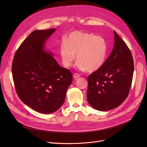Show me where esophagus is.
Here are the masks:
<instances>
[{
  "mask_svg": "<svg viewBox=\"0 0 147 147\" xmlns=\"http://www.w3.org/2000/svg\"><path fill=\"white\" fill-rule=\"evenodd\" d=\"M73 77H74V79H78V78H80V76L79 74H78V73H75V74H74Z\"/></svg>",
  "mask_w": 147,
  "mask_h": 147,
  "instance_id": "obj_1",
  "label": "esophagus"
}]
</instances>
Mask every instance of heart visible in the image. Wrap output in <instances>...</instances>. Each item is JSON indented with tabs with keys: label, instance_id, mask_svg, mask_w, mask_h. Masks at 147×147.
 Wrapping results in <instances>:
<instances>
[{
	"label": "heart",
	"instance_id": "b5f03b06",
	"mask_svg": "<svg viewBox=\"0 0 147 147\" xmlns=\"http://www.w3.org/2000/svg\"><path fill=\"white\" fill-rule=\"evenodd\" d=\"M108 52L105 38L100 36L75 31L69 33L62 40L59 52L62 63L67 67H70L76 59L77 67L82 71L95 72L104 65Z\"/></svg>",
	"mask_w": 147,
	"mask_h": 147
}]
</instances>
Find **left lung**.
<instances>
[{
	"instance_id": "1",
	"label": "left lung",
	"mask_w": 147,
	"mask_h": 147,
	"mask_svg": "<svg viewBox=\"0 0 147 147\" xmlns=\"http://www.w3.org/2000/svg\"><path fill=\"white\" fill-rule=\"evenodd\" d=\"M114 48L104 65L88 78V103L105 111L115 109L125 101L132 82L134 65L126 43L114 31Z\"/></svg>"
}]
</instances>
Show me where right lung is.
Segmentation results:
<instances>
[{"label": "right lung", "mask_w": 147, "mask_h": 147, "mask_svg": "<svg viewBox=\"0 0 147 147\" xmlns=\"http://www.w3.org/2000/svg\"><path fill=\"white\" fill-rule=\"evenodd\" d=\"M55 28L34 30L14 55L12 73L20 99L37 112H55L64 102L73 80L69 69L61 67L45 49V42Z\"/></svg>", "instance_id": "add662e5"}]
</instances>
